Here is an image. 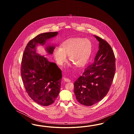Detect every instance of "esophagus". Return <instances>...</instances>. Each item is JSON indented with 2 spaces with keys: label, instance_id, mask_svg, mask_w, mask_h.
<instances>
[{
  "label": "esophagus",
  "instance_id": "obj_1",
  "mask_svg": "<svg viewBox=\"0 0 134 134\" xmlns=\"http://www.w3.org/2000/svg\"><path fill=\"white\" fill-rule=\"evenodd\" d=\"M63 80L66 82H70L71 81L70 79L67 78H65V77H64V78H63Z\"/></svg>",
  "mask_w": 134,
  "mask_h": 134
}]
</instances>
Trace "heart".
<instances>
[{
	"mask_svg": "<svg viewBox=\"0 0 134 134\" xmlns=\"http://www.w3.org/2000/svg\"><path fill=\"white\" fill-rule=\"evenodd\" d=\"M92 51L91 42L87 38H73L65 40L54 50V56L59 65H63L67 61V55L70 61L77 67H82L87 64Z\"/></svg>",
	"mask_w": 134,
	"mask_h": 134,
	"instance_id": "1",
	"label": "heart"
}]
</instances>
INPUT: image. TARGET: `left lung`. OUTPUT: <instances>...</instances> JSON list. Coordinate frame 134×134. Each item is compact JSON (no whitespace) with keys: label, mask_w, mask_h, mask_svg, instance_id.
I'll list each match as a JSON object with an SVG mask.
<instances>
[{"label":"left lung","mask_w":134,"mask_h":134,"mask_svg":"<svg viewBox=\"0 0 134 134\" xmlns=\"http://www.w3.org/2000/svg\"><path fill=\"white\" fill-rule=\"evenodd\" d=\"M94 36L99 42L94 61L86 68L74 85L77 101L86 106L99 102L107 94L115 71V59L111 46L103 39Z\"/></svg>","instance_id":"left-lung-1"}]
</instances>
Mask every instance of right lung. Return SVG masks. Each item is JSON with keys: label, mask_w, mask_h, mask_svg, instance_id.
Returning a JSON list of instances; mask_svg holds the SVG:
<instances>
[{"label": "right lung", "mask_w": 134, "mask_h": 134, "mask_svg": "<svg viewBox=\"0 0 134 134\" xmlns=\"http://www.w3.org/2000/svg\"><path fill=\"white\" fill-rule=\"evenodd\" d=\"M58 32L39 34L26 45L21 65V76L26 92L35 102L48 106L55 102L61 86L62 71L56 63L36 53V47L44 45L47 40L57 35ZM55 47H46L52 54Z\"/></svg>", "instance_id": "1"}]
</instances>
